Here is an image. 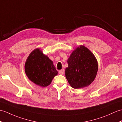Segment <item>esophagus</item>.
<instances>
[{
	"mask_svg": "<svg viewBox=\"0 0 122 122\" xmlns=\"http://www.w3.org/2000/svg\"><path fill=\"white\" fill-rule=\"evenodd\" d=\"M59 73L60 74H61V75H63L64 73V70L63 69H62V70H60L59 71Z\"/></svg>",
	"mask_w": 122,
	"mask_h": 122,
	"instance_id": "1",
	"label": "esophagus"
}]
</instances>
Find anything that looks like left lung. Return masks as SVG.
I'll return each instance as SVG.
<instances>
[{
  "label": "left lung",
  "mask_w": 122,
  "mask_h": 122,
  "mask_svg": "<svg viewBox=\"0 0 122 122\" xmlns=\"http://www.w3.org/2000/svg\"><path fill=\"white\" fill-rule=\"evenodd\" d=\"M65 75L71 86L79 89L89 86L98 71V62L93 53L84 46L73 51L67 60Z\"/></svg>",
  "instance_id": "left-lung-1"
}]
</instances>
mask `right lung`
<instances>
[{"label":"right lung","instance_id":"obj_1","mask_svg":"<svg viewBox=\"0 0 122 122\" xmlns=\"http://www.w3.org/2000/svg\"><path fill=\"white\" fill-rule=\"evenodd\" d=\"M25 71L30 81L42 87L50 85L58 74L53 62L39 49L30 53L25 62Z\"/></svg>","mask_w":122,"mask_h":122}]
</instances>
